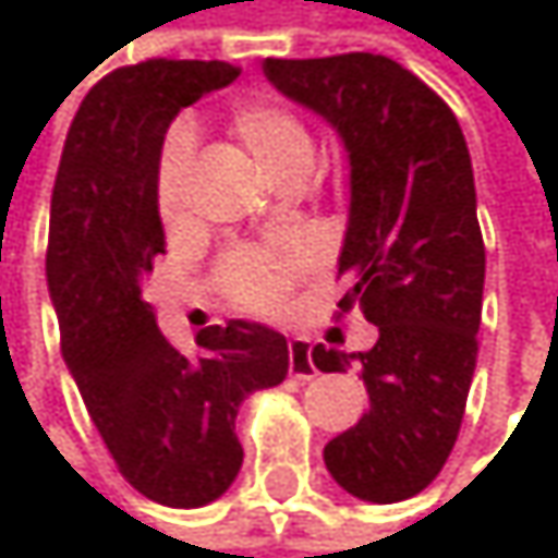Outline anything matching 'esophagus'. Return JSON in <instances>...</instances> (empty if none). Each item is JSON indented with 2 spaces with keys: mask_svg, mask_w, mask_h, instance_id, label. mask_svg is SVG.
<instances>
[{
  "mask_svg": "<svg viewBox=\"0 0 558 558\" xmlns=\"http://www.w3.org/2000/svg\"><path fill=\"white\" fill-rule=\"evenodd\" d=\"M287 362H290V375H293V378L310 381V378H316V375H319V368H316V362H313V349H310V342H306V339H293V342H290V349H287Z\"/></svg>",
  "mask_w": 558,
  "mask_h": 558,
  "instance_id": "obj_1",
  "label": "esophagus"
}]
</instances>
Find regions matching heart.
I'll list each match as a JSON object with an SVG mask.
<instances>
[{
  "label": "heart",
  "instance_id": "heart-1",
  "mask_svg": "<svg viewBox=\"0 0 558 558\" xmlns=\"http://www.w3.org/2000/svg\"><path fill=\"white\" fill-rule=\"evenodd\" d=\"M232 132L242 145L255 155V161L268 170L275 180L283 173L310 168L313 142L303 122L268 96H245L232 106ZM193 155V135L186 125H173L161 145L158 173H155V203L161 219L173 226L183 219L186 209V173ZM306 252L287 248H239L222 258L219 283L229 300L242 310L268 313L283 303L287 290L306 265Z\"/></svg>",
  "mask_w": 558,
  "mask_h": 558
}]
</instances>
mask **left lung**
Listing matches in <instances>:
<instances>
[{"label":"left lung","instance_id":"8db88e82","mask_svg":"<svg viewBox=\"0 0 558 558\" xmlns=\"http://www.w3.org/2000/svg\"><path fill=\"white\" fill-rule=\"evenodd\" d=\"M268 80L323 116L352 168L339 310L378 326L368 352L313 345L319 372L362 365L368 413L326 442L329 475L375 504L420 495L446 465L478 359L485 242L452 109L385 54L265 60Z\"/></svg>","mask_w":558,"mask_h":558}]
</instances>
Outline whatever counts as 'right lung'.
<instances>
[{"label": "right lung", "mask_w": 558, "mask_h": 558, "mask_svg": "<svg viewBox=\"0 0 558 558\" xmlns=\"http://www.w3.org/2000/svg\"><path fill=\"white\" fill-rule=\"evenodd\" d=\"M239 76L222 60H145L106 73L66 132L51 196L48 290L60 352L125 482L203 507L242 469L235 416L287 378V339L245 319L170 345L145 280L165 255L155 173L173 116Z\"/></svg>", "instance_id": "1"}]
</instances>
